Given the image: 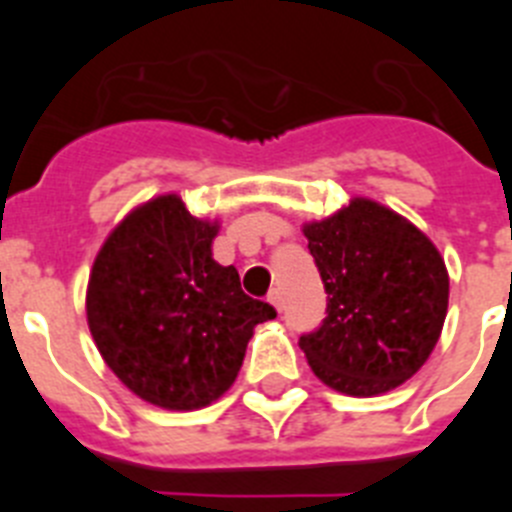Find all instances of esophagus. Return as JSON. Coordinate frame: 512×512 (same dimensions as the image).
I'll list each match as a JSON object with an SVG mask.
<instances>
[{
	"label": "esophagus",
	"mask_w": 512,
	"mask_h": 512,
	"mask_svg": "<svg viewBox=\"0 0 512 512\" xmlns=\"http://www.w3.org/2000/svg\"><path fill=\"white\" fill-rule=\"evenodd\" d=\"M269 302H271V305H274V310L282 312V292H279V289H271V292H269Z\"/></svg>",
	"instance_id": "34e87169"
}]
</instances>
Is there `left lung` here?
<instances>
[{
	"instance_id": "obj_1",
	"label": "left lung",
	"mask_w": 512,
	"mask_h": 512,
	"mask_svg": "<svg viewBox=\"0 0 512 512\" xmlns=\"http://www.w3.org/2000/svg\"><path fill=\"white\" fill-rule=\"evenodd\" d=\"M302 233L328 292V318L300 338L315 377L351 397L408 382L433 354L449 310V271L431 238L369 197Z\"/></svg>"
}]
</instances>
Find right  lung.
I'll use <instances>...</instances> for the list:
<instances>
[{
  "label": "right lung",
  "instance_id": "right-lung-1",
  "mask_svg": "<svg viewBox=\"0 0 512 512\" xmlns=\"http://www.w3.org/2000/svg\"><path fill=\"white\" fill-rule=\"evenodd\" d=\"M217 230L179 194H158L122 217L94 259L87 323L97 351L156 408L184 413L220 400L253 328L277 318L243 292L235 266L212 259Z\"/></svg>",
  "mask_w": 512,
  "mask_h": 512
}]
</instances>
